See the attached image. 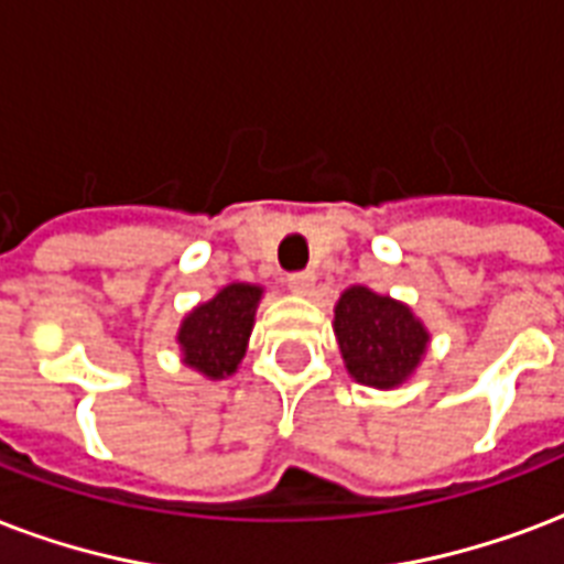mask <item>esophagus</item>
Wrapping results in <instances>:
<instances>
[{
  "instance_id": "esophagus-1",
  "label": "esophagus",
  "mask_w": 564,
  "mask_h": 564,
  "mask_svg": "<svg viewBox=\"0 0 564 564\" xmlns=\"http://www.w3.org/2000/svg\"><path fill=\"white\" fill-rule=\"evenodd\" d=\"M286 286L292 292H299V295H311L313 286H316V274L313 272H295L286 278Z\"/></svg>"
}]
</instances>
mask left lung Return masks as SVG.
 I'll use <instances>...</instances> for the list:
<instances>
[{
	"mask_svg": "<svg viewBox=\"0 0 564 564\" xmlns=\"http://www.w3.org/2000/svg\"><path fill=\"white\" fill-rule=\"evenodd\" d=\"M334 334L349 376L378 390L405 384L429 346V330L408 304L367 286H349L339 295Z\"/></svg>",
	"mask_w": 564,
	"mask_h": 564,
	"instance_id": "1",
	"label": "left lung"
}]
</instances>
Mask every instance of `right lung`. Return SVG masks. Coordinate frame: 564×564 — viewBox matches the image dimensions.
<instances>
[{
  "label": "right lung",
  "instance_id": "right-lung-1",
  "mask_svg": "<svg viewBox=\"0 0 564 564\" xmlns=\"http://www.w3.org/2000/svg\"><path fill=\"white\" fill-rule=\"evenodd\" d=\"M260 299L263 286L257 283H227L225 290L186 313L177 330L183 364L213 381L234 376L248 349Z\"/></svg>",
  "mask_w": 564,
  "mask_h": 564
}]
</instances>
